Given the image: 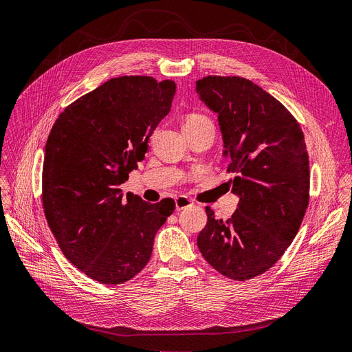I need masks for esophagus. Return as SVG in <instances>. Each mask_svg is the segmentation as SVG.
I'll use <instances>...</instances> for the list:
<instances>
[{"instance_id":"esophagus-1","label":"esophagus","mask_w":352,"mask_h":352,"mask_svg":"<svg viewBox=\"0 0 352 352\" xmlns=\"http://www.w3.org/2000/svg\"><path fill=\"white\" fill-rule=\"evenodd\" d=\"M175 205H176V209H177V210H180V209H186L188 206H190V205H192V201L188 198V196L180 195V196H177V198L175 199Z\"/></svg>"}]
</instances>
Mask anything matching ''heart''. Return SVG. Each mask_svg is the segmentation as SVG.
I'll list each match as a JSON object with an SVG mask.
<instances>
[{"label": "heart", "instance_id": "1", "mask_svg": "<svg viewBox=\"0 0 352 352\" xmlns=\"http://www.w3.org/2000/svg\"><path fill=\"white\" fill-rule=\"evenodd\" d=\"M201 124H212V122H210V120L206 116H202V114H190L185 121V125H201Z\"/></svg>", "mask_w": 352, "mask_h": 352}]
</instances>
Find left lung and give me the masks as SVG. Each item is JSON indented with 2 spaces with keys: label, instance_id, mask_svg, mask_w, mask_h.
I'll list each match as a JSON object with an SVG mask.
<instances>
[{
  "label": "left lung",
  "instance_id": "1",
  "mask_svg": "<svg viewBox=\"0 0 352 352\" xmlns=\"http://www.w3.org/2000/svg\"><path fill=\"white\" fill-rule=\"evenodd\" d=\"M196 92L218 114L228 189L240 202L227 221L206 206L198 247L238 282L273 267L296 236L309 204V157L299 122L269 92L240 76H205Z\"/></svg>",
  "mask_w": 352,
  "mask_h": 352
}]
</instances>
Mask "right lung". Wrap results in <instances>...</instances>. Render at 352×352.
Listing matches in <instances>:
<instances>
[{"label": "right lung", "mask_w": 352, "mask_h": 352, "mask_svg": "<svg viewBox=\"0 0 352 352\" xmlns=\"http://www.w3.org/2000/svg\"><path fill=\"white\" fill-rule=\"evenodd\" d=\"M173 80L112 78L65 108L46 143L41 201L65 257L102 285H121L150 260L154 235L175 210L122 195L148 138L168 114Z\"/></svg>", "instance_id": "1"}]
</instances>
